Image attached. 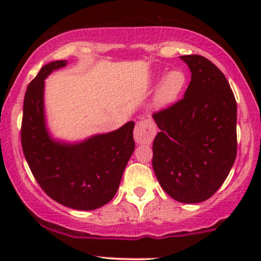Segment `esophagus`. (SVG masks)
Instances as JSON below:
<instances>
[{
	"label": "esophagus",
	"instance_id": "1",
	"mask_svg": "<svg viewBox=\"0 0 261 261\" xmlns=\"http://www.w3.org/2000/svg\"><path fill=\"white\" fill-rule=\"evenodd\" d=\"M157 128H155L154 122L149 119L141 120L136 124L134 131V137L139 145H149L152 140L154 139Z\"/></svg>",
	"mask_w": 261,
	"mask_h": 261
}]
</instances>
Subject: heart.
<instances>
[{
    "mask_svg": "<svg viewBox=\"0 0 261 261\" xmlns=\"http://www.w3.org/2000/svg\"><path fill=\"white\" fill-rule=\"evenodd\" d=\"M185 86H187L185 73L179 70L170 71L169 73H167V76L164 77L160 87H158L154 97L155 104L160 107H166L174 103L180 97Z\"/></svg>",
    "mask_w": 261,
    "mask_h": 261,
    "instance_id": "1",
    "label": "heart"
}]
</instances>
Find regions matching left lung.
I'll use <instances>...</instances> for the list:
<instances>
[{"label": "left lung", "mask_w": 261, "mask_h": 261, "mask_svg": "<svg viewBox=\"0 0 261 261\" xmlns=\"http://www.w3.org/2000/svg\"><path fill=\"white\" fill-rule=\"evenodd\" d=\"M191 71L184 98L153 114L154 174L179 202L207 200L221 188L237 155V103L228 81L201 55L180 56Z\"/></svg>", "instance_id": "1"}]
</instances>
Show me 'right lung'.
Segmentation results:
<instances>
[{"instance_id":"1","label":"right lung","mask_w":261,"mask_h":261,"mask_svg":"<svg viewBox=\"0 0 261 261\" xmlns=\"http://www.w3.org/2000/svg\"><path fill=\"white\" fill-rule=\"evenodd\" d=\"M66 64L60 60L43 66L29 83L20 141L27 163L47 196L67 207L89 211L115 196L135 149V122L73 145L51 139L45 125L44 80Z\"/></svg>"}]
</instances>
